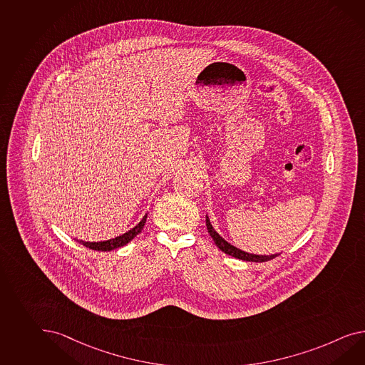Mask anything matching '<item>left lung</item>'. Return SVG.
<instances>
[{
    "mask_svg": "<svg viewBox=\"0 0 365 365\" xmlns=\"http://www.w3.org/2000/svg\"><path fill=\"white\" fill-rule=\"evenodd\" d=\"M206 227H207V232L210 234V237L213 238V241H215V245L218 246V249H221L225 254L232 255L234 258H238V259H242V261L266 262L270 261L272 258H275L277 255H279V254L259 255V254H252V252H243L241 249L235 247V246L230 245L227 241H225L224 238L215 232V229H213V226L210 224V220H209V217H207V215H206Z\"/></svg>",
    "mask_w": 365,
    "mask_h": 365,
    "instance_id": "8db88e82",
    "label": "left lung"
}]
</instances>
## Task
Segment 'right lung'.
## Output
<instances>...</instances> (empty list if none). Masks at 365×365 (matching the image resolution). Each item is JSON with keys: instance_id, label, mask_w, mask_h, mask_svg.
I'll list each match as a JSON object with an SVG mask.
<instances>
[{"instance_id": "1", "label": "right lung", "mask_w": 365, "mask_h": 365, "mask_svg": "<svg viewBox=\"0 0 365 365\" xmlns=\"http://www.w3.org/2000/svg\"><path fill=\"white\" fill-rule=\"evenodd\" d=\"M147 221V215H144L141 218L140 222L136 225L135 227H132L131 230H128L127 233L122 234L119 237H115L113 240H108V241H101V242H86V241H78L79 243H82L86 247H90L93 250H98V252H111L115 250L118 247H122L124 245H127L128 242H131L132 240L140 233L141 229L144 227Z\"/></svg>"}]
</instances>
